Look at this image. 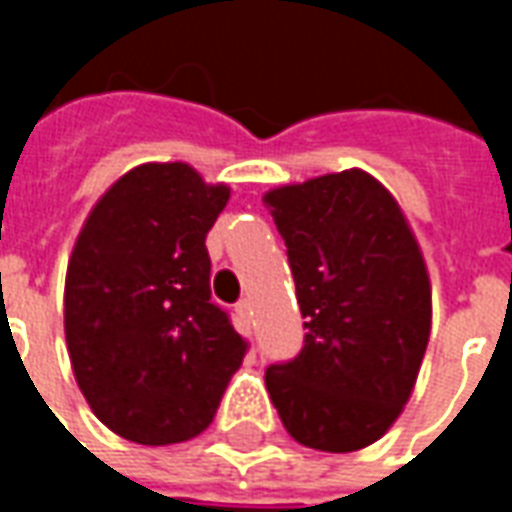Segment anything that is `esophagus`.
Masks as SVG:
<instances>
[{"mask_svg": "<svg viewBox=\"0 0 512 512\" xmlns=\"http://www.w3.org/2000/svg\"><path fill=\"white\" fill-rule=\"evenodd\" d=\"M235 312H238V315L244 318L246 332L252 334V301H249V299H241V301H238V304H235Z\"/></svg>", "mask_w": 512, "mask_h": 512, "instance_id": "34e87169", "label": "esophagus"}]
</instances>
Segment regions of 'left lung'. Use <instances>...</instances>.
Masks as SVG:
<instances>
[{"label":"left lung","instance_id":"obj_1","mask_svg":"<svg viewBox=\"0 0 512 512\" xmlns=\"http://www.w3.org/2000/svg\"><path fill=\"white\" fill-rule=\"evenodd\" d=\"M288 246L304 345L266 370L293 439L362 450L411 397L430 337V279L395 197L362 169L268 191Z\"/></svg>","mask_w":512,"mask_h":512}]
</instances>
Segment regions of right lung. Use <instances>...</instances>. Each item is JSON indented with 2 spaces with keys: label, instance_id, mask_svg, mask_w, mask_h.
<instances>
[{
  "label": "right lung",
  "instance_id": "1",
  "mask_svg": "<svg viewBox=\"0 0 512 512\" xmlns=\"http://www.w3.org/2000/svg\"><path fill=\"white\" fill-rule=\"evenodd\" d=\"M230 200L189 164H142L98 200L65 277V340L95 417L136 444L208 428L246 343L211 301L205 235Z\"/></svg>",
  "mask_w": 512,
  "mask_h": 512
}]
</instances>
